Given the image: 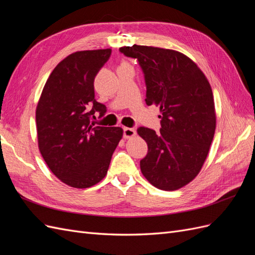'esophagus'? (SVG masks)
<instances>
[{
	"instance_id": "obj_1",
	"label": "esophagus",
	"mask_w": 255,
	"mask_h": 255,
	"mask_svg": "<svg viewBox=\"0 0 255 255\" xmlns=\"http://www.w3.org/2000/svg\"><path fill=\"white\" fill-rule=\"evenodd\" d=\"M136 135L135 129L130 128H123V137L128 139V138H130Z\"/></svg>"
}]
</instances>
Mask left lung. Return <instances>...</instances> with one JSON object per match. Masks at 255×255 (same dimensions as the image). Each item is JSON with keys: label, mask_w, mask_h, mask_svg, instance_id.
Listing matches in <instances>:
<instances>
[{"label": "left lung", "mask_w": 255, "mask_h": 255, "mask_svg": "<svg viewBox=\"0 0 255 255\" xmlns=\"http://www.w3.org/2000/svg\"><path fill=\"white\" fill-rule=\"evenodd\" d=\"M119 51L138 61L146 87L145 103L160 110L158 133L137 128L148 144L141 172L158 189H179L201 170L213 141L216 115L211 85L180 52L137 44Z\"/></svg>", "instance_id": "obj_1"}]
</instances>
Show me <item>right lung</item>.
<instances>
[{"instance_id":"obj_1","label":"right lung","mask_w":255,"mask_h":255,"mask_svg":"<svg viewBox=\"0 0 255 255\" xmlns=\"http://www.w3.org/2000/svg\"><path fill=\"white\" fill-rule=\"evenodd\" d=\"M111 49L75 52L55 67L36 110L38 145L58 179L75 188L94 186L106 175L122 138L121 128L91 122L106 106L95 99L94 81Z\"/></svg>"}]
</instances>
